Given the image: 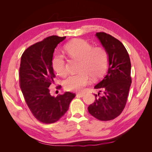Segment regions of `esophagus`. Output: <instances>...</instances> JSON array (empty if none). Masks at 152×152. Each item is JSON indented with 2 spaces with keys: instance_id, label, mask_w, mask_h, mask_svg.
Wrapping results in <instances>:
<instances>
[{
  "instance_id": "obj_1",
  "label": "esophagus",
  "mask_w": 152,
  "mask_h": 152,
  "mask_svg": "<svg viewBox=\"0 0 152 152\" xmlns=\"http://www.w3.org/2000/svg\"><path fill=\"white\" fill-rule=\"evenodd\" d=\"M76 95L77 97H83L84 95V93H77L76 94Z\"/></svg>"
}]
</instances>
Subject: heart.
Listing matches in <instances>:
<instances>
[{
    "label": "heart",
    "mask_w": 152,
    "mask_h": 152,
    "mask_svg": "<svg viewBox=\"0 0 152 152\" xmlns=\"http://www.w3.org/2000/svg\"><path fill=\"white\" fill-rule=\"evenodd\" d=\"M65 51L69 57L80 61L79 74L72 75L64 82V87L69 91H82L93 79L100 77L105 72L108 65V54L102 47L92 45L83 39H75L68 43ZM52 67L59 76L65 77L68 71L63 56L55 55Z\"/></svg>",
    "instance_id": "heart-1"
}]
</instances>
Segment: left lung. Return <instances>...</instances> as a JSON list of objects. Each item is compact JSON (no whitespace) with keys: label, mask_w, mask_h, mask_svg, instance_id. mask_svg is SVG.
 Returning <instances> with one entry per match:
<instances>
[{"label":"left lung","mask_w":152,"mask_h":152,"mask_svg":"<svg viewBox=\"0 0 152 152\" xmlns=\"http://www.w3.org/2000/svg\"><path fill=\"white\" fill-rule=\"evenodd\" d=\"M95 36L107 51L108 69L102 80L94 86L103 95L88 107L89 113L100 121L113 119L121 113L125 107L131 84V64L124 45L105 33H97ZM98 94V95H99Z\"/></svg>","instance_id":"left-lung-1"}]
</instances>
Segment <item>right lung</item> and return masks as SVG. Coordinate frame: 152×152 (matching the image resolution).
<instances>
[{
	"label": "right lung",
	"mask_w": 152,
	"mask_h": 152,
	"mask_svg": "<svg viewBox=\"0 0 152 152\" xmlns=\"http://www.w3.org/2000/svg\"><path fill=\"white\" fill-rule=\"evenodd\" d=\"M65 38L57 36L46 37L28 47L21 58L19 76L21 92L31 113L45 124L59 120L76 95L66 92L54 97L49 89L55 77L52 67L54 50Z\"/></svg>",
	"instance_id": "add662e5"
}]
</instances>
